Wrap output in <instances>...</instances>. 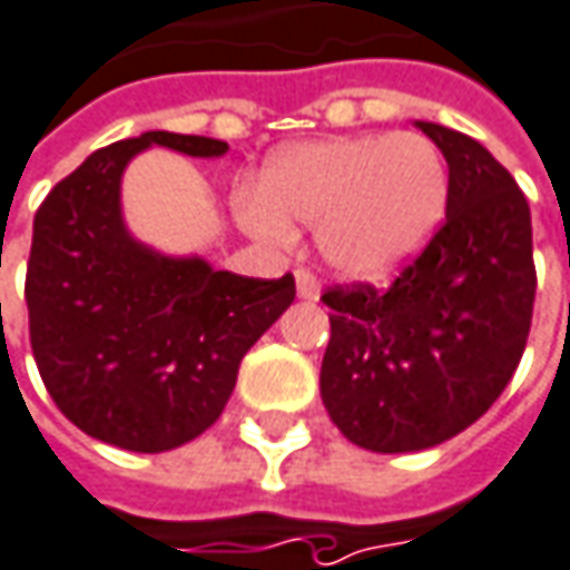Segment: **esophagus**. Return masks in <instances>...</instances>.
<instances>
[{
    "label": "esophagus",
    "instance_id": "esophagus-1",
    "mask_svg": "<svg viewBox=\"0 0 570 570\" xmlns=\"http://www.w3.org/2000/svg\"><path fill=\"white\" fill-rule=\"evenodd\" d=\"M294 282H297V297H304V301H320L323 288H320V278L313 276L309 269H297V273H294Z\"/></svg>",
    "mask_w": 570,
    "mask_h": 570
}]
</instances>
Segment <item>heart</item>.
<instances>
[{"label": "heart", "mask_w": 570, "mask_h": 570, "mask_svg": "<svg viewBox=\"0 0 570 570\" xmlns=\"http://www.w3.org/2000/svg\"><path fill=\"white\" fill-rule=\"evenodd\" d=\"M446 202L438 145L419 132H368L278 151L257 191L238 202V219L269 245L294 242V223L316 226V247L337 276L384 282L425 250Z\"/></svg>", "instance_id": "b5f03b06"}]
</instances>
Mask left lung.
<instances>
[{
	"mask_svg": "<svg viewBox=\"0 0 570 570\" xmlns=\"http://www.w3.org/2000/svg\"><path fill=\"white\" fill-rule=\"evenodd\" d=\"M415 127L450 167L446 223L387 292L323 294V403L372 453H419L478 422L515 375L537 292L531 207L512 173L472 136Z\"/></svg>",
	"mask_w": 570,
	"mask_h": 570,
	"instance_id": "left-lung-1",
	"label": "left lung"
}]
</instances>
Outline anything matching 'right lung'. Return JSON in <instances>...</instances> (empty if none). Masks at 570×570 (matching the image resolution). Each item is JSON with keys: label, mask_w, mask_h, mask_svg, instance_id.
I'll return each mask as SVG.
<instances>
[{"label": "right lung", "mask_w": 570, "mask_h": 570, "mask_svg": "<svg viewBox=\"0 0 570 570\" xmlns=\"http://www.w3.org/2000/svg\"><path fill=\"white\" fill-rule=\"evenodd\" d=\"M155 145L188 158L229 151L219 139L148 129L89 155L39 204L23 288L58 410L132 453L176 450L214 425L242 356L294 301L292 276H235L129 233L120 183Z\"/></svg>", "instance_id": "add662e5"}]
</instances>
